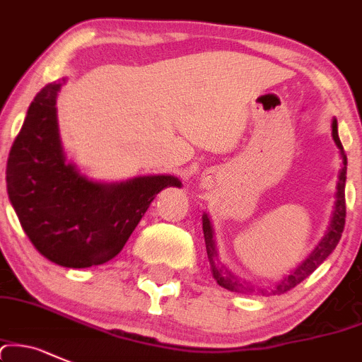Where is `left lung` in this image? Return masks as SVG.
<instances>
[{"mask_svg": "<svg viewBox=\"0 0 362 362\" xmlns=\"http://www.w3.org/2000/svg\"><path fill=\"white\" fill-rule=\"evenodd\" d=\"M332 134L335 139L337 146L340 148L341 155V169L338 174V182H337V200H335V209H333L332 223H329L328 231L322 236V240L317 243V247L314 248L313 254L307 257L297 269H293L291 273L283 278L274 288L271 290H257L262 295H281L286 291L295 288L300 281H304L307 276H310L316 271V267L320 264L325 262V259L335 250V247L340 242L341 231L345 226V180H347V155H345L344 146H341L340 138H338V129H337V119H333L332 122ZM202 223H204V238H205V247H207V257L211 262V269L216 281L219 283L223 288L231 290V291H240V293H254V288L250 285H247L245 281H240L235 274H231L226 267H219L217 262V250H216V240H214V229L211 224V219L207 217V214H204L202 217Z\"/></svg>", "mask_w": 362, "mask_h": 362, "instance_id": "8db88e82", "label": "left lung"}]
</instances>
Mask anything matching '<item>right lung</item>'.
<instances>
[{"label":"right lung","instance_id":"right-lung-1","mask_svg":"<svg viewBox=\"0 0 362 362\" xmlns=\"http://www.w3.org/2000/svg\"><path fill=\"white\" fill-rule=\"evenodd\" d=\"M49 83L27 110L6 162V192L30 243L64 267L100 266L124 248L157 193L181 186L174 176L89 181L62 150L57 96Z\"/></svg>","mask_w":362,"mask_h":362}]
</instances>
